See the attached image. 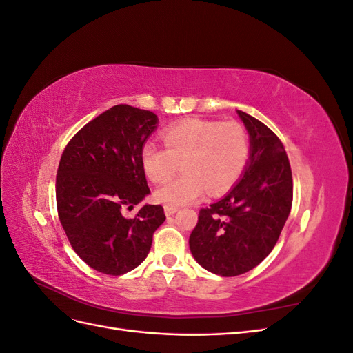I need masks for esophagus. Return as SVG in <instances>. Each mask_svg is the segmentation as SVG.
I'll return each instance as SVG.
<instances>
[{
    "mask_svg": "<svg viewBox=\"0 0 353 353\" xmlns=\"http://www.w3.org/2000/svg\"><path fill=\"white\" fill-rule=\"evenodd\" d=\"M176 210H178L176 208H172V206H165V213H166V216H172Z\"/></svg>",
    "mask_w": 353,
    "mask_h": 353,
    "instance_id": "34e87169",
    "label": "esophagus"
}]
</instances>
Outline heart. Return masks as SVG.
Instances as JSON below:
<instances>
[{"mask_svg": "<svg viewBox=\"0 0 353 353\" xmlns=\"http://www.w3.org/2000/svg\"><path fill=\"white\" fill-rule=\"evenodd\" d=\"M165 147L145 143L141 163L156 184L172 178L183 165L184 175L157 190L156 199L179 208L199 200L205 191L221 196L241 176L250 159V137L239 122L187 119L163 132Z\"/></svg>", "mask_w": 353, "mask_h": 353, "instance_id": "b5f03b06", "label": "heart"}]
</instances>
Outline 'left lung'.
I'll list each match as a JSON object with an SVG mask.
<instances>
[{
    "label": "left lung",
    "instance_id": "1",
    "mask_svg": "<svg viewBox=\"0 0 353 353\" xmlns=\"http://www.w3.org/2000/svg\"><path fill=\"white\" fill-rule=\"evenodd\" d=\"M250 135V159L230 193L199 212L190 250L222 276L258 266L279 241L293 201L292 168L281 140L256 117L237 110Z\"/></svg>",
    "mask_w": 353,
    "mask_h": 353
}]
</instances>
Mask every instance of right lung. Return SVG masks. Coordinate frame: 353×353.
Instances as JSON below:
<instances>
[{"mask_svg":"<svg viewBox=\"0 0 353 353\" xmlns=\"http://www.w3.org/2000/svg\"><path fill=\"white\" fill-rule=\"evenodd\" d=\"M156 125L153 112L117 104L74 134L61 154L59 219L72 249L95 271L122 275L137 268L166 219L160 205L123 216L150 193L141 148Z\"/></svg>","mask_w":353,"mask_h":353,"instance_id":"obj_1","label":"right lung"}]
</instances>
